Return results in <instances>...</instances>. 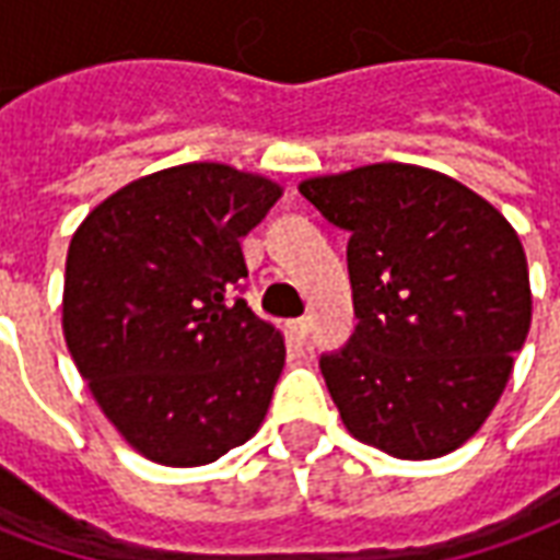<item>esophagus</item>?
Segmentation results:
<instances>
[{
	"mask_svg": "<svg viewBox=\"0 0 560 560\" xmlns=\"http://www.w3.org/2000/svg\"><path fill=\"white\" fill-rule=\"evenodd\" d=\"M308 329H312V317H296V320H291V332L296 339H305Z\"/></svg>",
	"mask_w": 560,
	"mask_h": 560,
	"instance_id": "1",
	"label": "esophagus"
}]
</instances>
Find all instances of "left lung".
<instances>
[{
  "instance_id": "1",
  "label": "left lung",
  "mask_w": 560,
  "mask_h": 560,
  "mask_svg": "<svg viewBox=\"0 0 560 560\" xmlns=\"http://www.w3.org/2000/svg\"><path fill=\"white\" fill-rule=\"evenodd\" d=\"M345 231L353 336L320 372L353 438L438 458L501 399L530 327L528 264L510 221L444 173L369 164L300 185Z\"/></svg>"
}]
</instances>
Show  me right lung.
I'll use <instances>...</instances> for the list:
<instances>
[{"label":"right lung","instance_id":"obj_1","mask_svg":"<svg viewBox=\"0 0 560 560\" xmlns=\"http://www.w3.org/2000/svg\"><path fill=\"white\" fill-rule=\"evenodd\" d=\"M281 188L228 164L152 173L71 236L62 329L107 420L138 453L195 468L264 422L284 341L245 305V233Z\"/></svg>","mask_w":560,"mask_h":560}]
</instances>
